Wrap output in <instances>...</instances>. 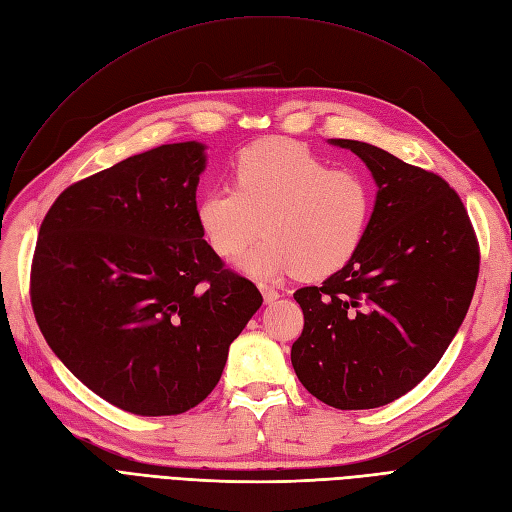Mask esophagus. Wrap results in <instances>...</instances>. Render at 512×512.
I'll return each instance as SVG.
<instances>
[{"label": "esophagus", "mask_w": 512, "mask_h": 512, "mask_svg": "<svg viewBox=\"0 0 512 512\" xmlns=\"http://www.w3.org/2000/svg\"><path fill=\"white\" fill-rule=\"evenodd\" d=\"M260 292H262V299H265V303H275L277 299H280V292L271 286H260Z\"/></svg>", "instance_id": "1"}]
</instances>
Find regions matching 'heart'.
<instances>
[{
  "mask_svg": "<svg viewBox=\"0 0 512 512\" xmlns=\"http://www.w3.org/2000/svg\"><path fill=\"white\" fill-rule=\"evenodd\" d=\"M371 211L374 190L359 170L331 168L299 143L265 138L232 162L230 185L196 200V224L222 258L239 256L265 232L241 260L250 275L322 280L359 252Z\"/></svg>",
  "mask_w": 512,
  "mask_h": 512,
  "instance_id": "obj_1",
  "label": "heart"
}]
</instances>
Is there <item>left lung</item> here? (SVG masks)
I'll return each mask as SVG.
<instances>
[{
    "mask_svg": "<svg viewBox=\"0 0 512 512\" xmlns=\"http://www.w3.org/2000/svg\"><path fill=\"white\" fill-rule=\"evenodd\" d=\"M378 183L359 252L320 286L294 292L303 333L292 367L339 410L386 406L438 365L468 314L480 247L459 194L440 175L348 138Z\"/></svg>",
    "mask_w": 512,
    "mask_h": 512,
    "instance_id": "1",
    "label": "left lung"
}]
</instances>
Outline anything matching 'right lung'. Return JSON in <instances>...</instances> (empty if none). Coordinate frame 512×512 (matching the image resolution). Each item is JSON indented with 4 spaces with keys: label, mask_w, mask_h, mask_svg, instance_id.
Masks as SVG:
<instances>
[{
    "label": "right lung",
    "mask_w": 512,
    "mask_h": 512,
    "mask_svg": "<svg viewBox=\"0 0 512 512\" xmlns=\"http://www.w3.org/2000/svg\"><path fill=\"white\" fill-rule=\"evenodd\" d=\"M203 149L162 145L68 185L38 232L29 297L46 344L138 416L198 406L262 305L200 235Z\"/></svg>",
    "instance_id": "right-lung-1"
}]
</instances>
